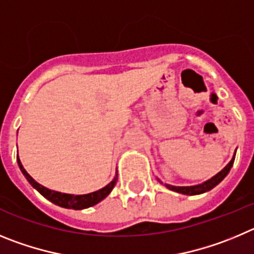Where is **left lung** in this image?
<instances>
[{
  "label": "left lung",
  "instance_id": "1",
  "mask_svg": "<svg viewBox=\"0 0 254 254\" xmlns=\"http://www.w3.org/2000/svg\"><path fill=\"white\" fill-rule=\"evenodd\" d=\"M235 157V154H234ZM234 157L232 158V161L224 167L223 170L215 175L214 177H211L207 181L202 182L200 185H195V186H172V185H166L167 189L172 190V191H176L178 193H184V195H200V193H204L206 191H210L211 189L216 186L218 184H220L224 178L227 177V175L229 173L230 168L233 167V163H234Z\"/></svg>",
  "mask_w": 254,
  "mask_h": 254
}]
</instances>
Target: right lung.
Listing matches in <instances>:
<instances>
[{"mask_svg":"<svg viewBox=\"0 0 254 254\" xmlns=\"http://www.w3.org/2000/svg\"><path fill=\"white\" fill-rule=\"evenodd\" d=\"M17 163H19V167H20V170H21L22 175L26 177L29 184H30L34 189L38 190L39 192L42 193L45 198L52 201L53 204L58 205V206H62V207H65V209L82 210V209H86V207H90L96 204H99L100 201L104 200V198L111 192V190L114 189V186L116 185V181H118V175H116L115 178H114L110 184L106 185L104 189L99 190V191L87 193V195H69V193H62V192H58V191H53V190H49L47 189V187L42 186L40 184H38V182H36L35 180H34V178L31 177L26 171H25L21 162H20L19 155H17Z\"/></svg>","mask_w":254,"mask_h":254,"instance_id":"right-lung-1","label":"right lung"}]
</instances>
